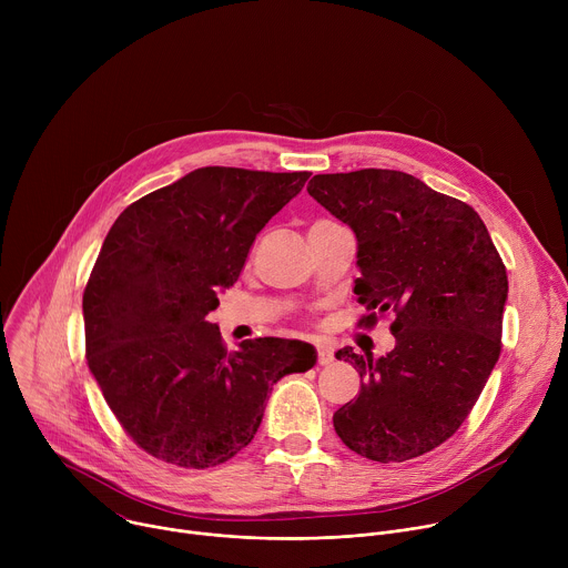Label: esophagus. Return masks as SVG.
Returning a JSON list of instances; mask_svg holds the SVG:
<instances>
[{
  "label": "esophagus",
  "instance_id": "obj_1",
  "mask_svg": "<svg viewBox=\"0 0 568 568\" xmlns=\"http://www.w3.org/2000/svg\"><path fill=\"white\" fill-rule=\"evenodd\" d=\"M316 357H318V364H321V366H328V364L335 362V353H333V348L326 346V344H318V346H316Z\"/></svg>",
  "mask_w": 568,
  "mask_h": 568
}]
</instances>
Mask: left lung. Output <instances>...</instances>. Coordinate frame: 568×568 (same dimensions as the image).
I'll use <instances>...</instances> for the list:
<instances>
[{"mask_svg": "<svg viewBox=\"0 0 568 568\" xmlns=\"http://www.w3.org/2000/svg\"><path fill=\"white\" fill-rule=\"evenodd\" d=\"M307 193L357 237V301L390 312L395 346L379 359L351 346L359 395L335 412L344 445L402 463L445 443L467 418L501 353L508 276L478 213L399 171L314 175Z\"/></svg>", "mask_w": 568, "mask_h": 568, "instance_id": "left-lung-1", "label": "left lung"}]
</instances>
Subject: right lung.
<instances>
[{
  "instance_id": "add662e5",
  "label": "right lung",
  "mask_w": 568,
  "mask_h": 568,
  "mask_svg": "<svg viewBox=\"0 0 568 568\" xmlns=\"http://www.w3.org/2000/svg\"><path fill=\"white\" fill-rule=\"evenodd\" d=\"M310 173L206 166L130 204L83 294L88 364L150 456L215 467L256 436L272 386L316 364L312 344L261 337L226 353L209 312L256 235Z\"/></svg>"
}]
</instances>
